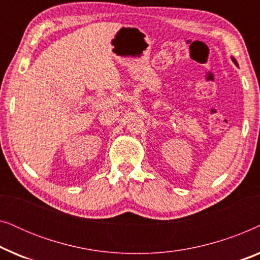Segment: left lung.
Returning <instances> with one entry per match:
<instances>
[{
    "mask_svg": "<svg viewBox=\"0 0 260 260\" xmlns=\"http://www.w3.org/2000/svg\"><path fill=\"white\" fill-rule=\"evenodd\" d=\"M233 59V61H234V63H236V65H238V63H237V61H236V59H234V58H232Z\"/></svg>",
    "mask_w": 260,
    "mask_h": 260,
    "instance_id": "left-lung-1",
    "label": "left lung"
}]
</instances>
